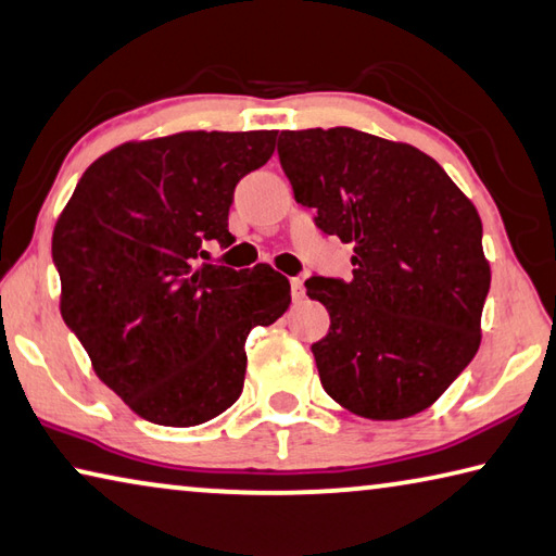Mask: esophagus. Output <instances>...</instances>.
Here are the masks:
<instances>
[{"label": "esophagus", "instance_id": "esophagus-1", "mask_svg": "<svg viewBox=\"0 0 556 556\" xmlns=\"http://www.w3.org/2000/svg\"><path fill=\"white\" fill-rule=\"evenodd\" d=\"M289 281H292V296H294V302H302V299H304V281L299 279V277H292Z\"/></svg>", "mask_w": 556, "mask_h": 556}]
</instances>
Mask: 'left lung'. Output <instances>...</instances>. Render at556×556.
<instances>
[{"instance_id":"left-lung-1","label":"left lung","mask_w":556,"mask_h":556,"mask_svg":"<svg viewBox=\"0 0 556 556\" xmlns=\"http://www.w3.org/2000/svg\"><path fill=\"white\" fill-rule=\"evenodd\" d=\"M277 153L314 225L354 247L351 279L304 281L331 319L312 343L324 391L371 420L416 416L478 354V210L433 157L364 130H281Z\"/></svg>"}]
</instances>
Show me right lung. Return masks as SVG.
Listing matches in <instances>:
<instances>
[{
    "label": "right lung",
    "mask_w": 556,
    "mask_h": 556,
    "mask_svg": "<svg viewBox=\"0 0 556 556\" xmlns=\"http://www.w3.org/2000/svg\"><path fill=\"white\" fill-rule=\"evenodd\" d=\"M277 130L175 134L113 148L81 175L51 240L61 316L101 381L140 418L190 428L230 408L244 343L292 302L269 264L207 262L230 247L235 188Z\"/></svg>",
    "instance_id": "right-lung-1"
}]
</instances>
